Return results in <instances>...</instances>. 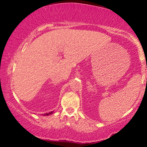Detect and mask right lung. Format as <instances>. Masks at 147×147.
Here are the masks:
<instances>
[{
  "label": "right lung",
  "mask_w": 147,
  "mask_h": 147,
  "mask_svg": "<svg viewBox=\"0 0 147 147\" xmlns=\"http://www.w3.org/2000/svg\"><path fill=\"white\" fill-rule=\"evenodd\" d=\"M54 113V111H51V112L49 113H44V114H42L43 115H45V116H47V115H52Z\"/></svg>",
  "instance_id": "obj_1"
}]
</instances>
